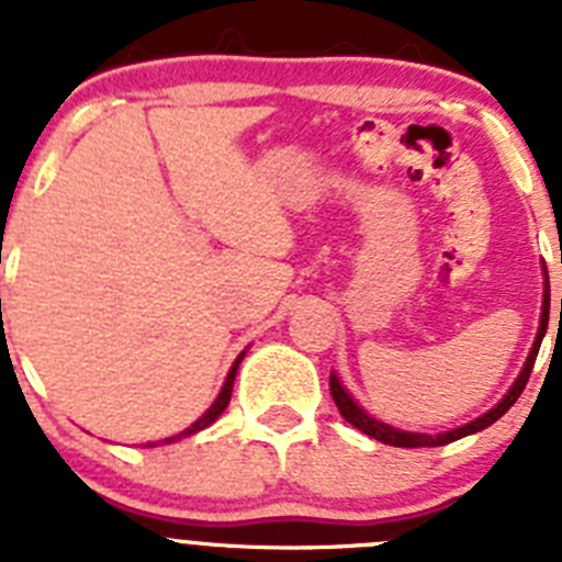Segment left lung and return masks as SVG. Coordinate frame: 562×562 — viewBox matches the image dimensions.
<instances>
[{"instance_id":"1","label":"left lung","mask_w":562,"mask_h":562,"mask_svg":"<svg viewBox=\"0 0 562 562\" xmlns=\"http://www.w3.org/2000/svg\"><path fill=\"white\" fill-rule=\"evenodd\" d=\"M560 312H562V297H560ZM546 326H549V276H546L543 310H540V329H538V337H535L532 351H529V357H526L524 371H520L518 380L513 382V389L506 391V396L498 402V405H495V408H490V411H486V414H481L479 419L467 422V425H461V428L448 430V434H436V436H428V434H408V430H396V428H391V425H385V422L374 419V416L366 414V411H362L360 405H357V402L351 400L349 391L342 389L340 380H337V374L329 376L331 400H335V405H337V411H340L342 419L349 422V425H355V428L362 430V434H366V436H371V439L382 441V445H391V448H439V445H450V441L461 439V436L479 434V430L490 428L493 422H498L501 416L506 414V411L513 408L515 400H518V396H520V391L526 389V380H529V374H532L535 357H538L540 342H543Z\"/></svg>"}]
</instances>
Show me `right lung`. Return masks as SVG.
Wrapping results in <instances>:
<instances>
[{
  "instance_id": "1",
  "label": "right lung",
  "mask_w": 562,
  "mask_h": 562,
  "mask_svg": "<svg viewBox=\"0 0 562 562\" xmlns=\"http://www.w3.org/2000/svg\"><path fill=\"white\" fill-rule=\"evenodd\" d=\"M241 357H245V351H241V355L236 357V362H233V366H231V371H227V380H225V385H222L220 396H216V402H213L211 408H207L205 414L200 416V419L193 422L191 428H186V430H182V434H177V436H168V439H166V445H171V441H180L182 436H191V434H196V430H205L207 425H213V422L220 419V416H222V411H225V408H227V402H231V394H233V380H236V371H238V362H241Z\"/></svg>"
}]
</instances>
